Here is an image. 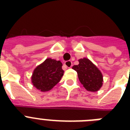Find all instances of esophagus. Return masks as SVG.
<instances>
[{"instance_id":"esophagus-1","label":"esophagus","mask_w":130,"mask_h":130,"mask_svg":"<svg viewBox=\"0 0 130 130\" xmlns=\"http://www.w3.org/2000/svg\"><path fill=\"white\" fill-rule=\"evenodd\" d=\"M64 65H65V67H67V68H70V67H71V66H72V63H71V61H65Z\"/></svg>"}]
</instances>
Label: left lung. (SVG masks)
I'll list each match as a JSON object with an SVG mask.
<instances>
[{
  "label": "left lung",
  "instance_id": "left-lung-1",
  "mask_svg": "<svg viewBox=\"0 0 130 130\" xmlns=\"http://www.w3.org/2000/svg\"><path fill=\"white\" fill-rule=\"evenodd\" d=\"M79 64L73 65L72 69L77 71L79 82L88 91L96 92L103 86V75L95 65L88 59L78 60Z\"/></svg>",
  "mask_w": 130,
  "mask_h": 130
}]
</instances>
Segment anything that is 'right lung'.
Instances as JSON below:
<instances>
[{
  "label": "right lung",
  "mask_w": 130,
  "mask_h": 130,
  "mask_svg": "<svg viewBox=\"0 0 130 130\" xmlns=\"http://www.w3.org/2000/svg\"><path fill=\"white\" fill-rule=\"evenodd\" d=\"M62 63L51 58L36 67L31 76V83L41 92L51 90L61 80L64 71Z\"/></svg>",
  "instance_id": "obj_1"
}]
</instances>
